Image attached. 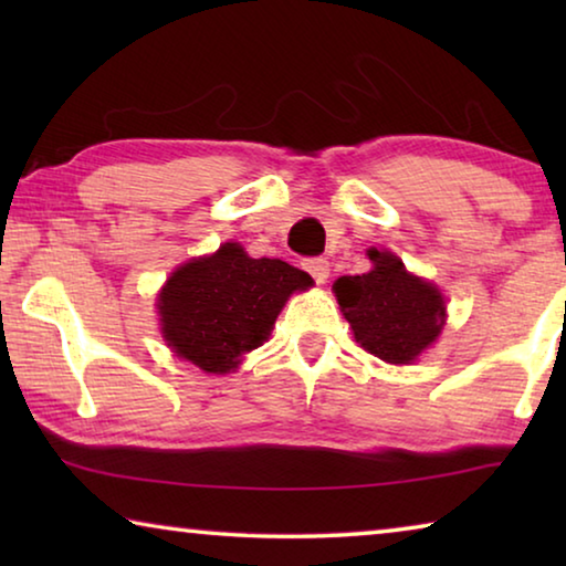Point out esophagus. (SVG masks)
Listing matches in <instances>:
<instances>
[{"instance_id":"obj_1","label":"esophagus","mask_w":566,"mask_h":566,"mask_svg":"<svg viewBox=\"0 0 566 566\" xmlns=\"http://www.w3.org/2000/svg\"><path fill=\"white\" fill-rule=\"evenodd\" d=\"M304 270L314 276V282L324 284L329 280V262L322 260V256H312V260H304Z\"/></svg>"}]
</instances>
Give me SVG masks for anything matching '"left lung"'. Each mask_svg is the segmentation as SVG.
Masks as SVG:
<instances>
[{
  "mask_svg": "<svg viewBox=\"0 0 566 566\" xmlns=\"http://www.w3.org/2000/svg\"><path fill=\"white\" fill-rule=\"evenodd\" d=\"M371 270L339 276L334 294L354 339L389 364L415 361L444 324V300L432 284L409 274L395 254L369 249Z\"/></svg>",
  "mask_w": 566,
  "mask_h": 566,
  "instance_id": "1",
  "label": "left lung"
}]
</instances>
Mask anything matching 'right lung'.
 Here are the masks:
<instances>
[{
  "mask_svg": "<svg viewBox=\"0 0 566 566\" xmlns=\"http://www.w3.org/2000/svg\"><path fill=\"white\" fill-rule=\"evenodd\" d=\"M312 276L282 260H252L234 242L169 276L159 294L161 334L181 359L227 375L242 354L266 342L286 296Z\"/></svg>",
  "mask_w": 566,
  "mask_h": 566,
  "instance_id": "obj_1",
  "label": "right lung"
}]
</instances>
